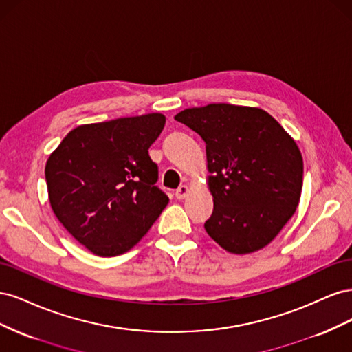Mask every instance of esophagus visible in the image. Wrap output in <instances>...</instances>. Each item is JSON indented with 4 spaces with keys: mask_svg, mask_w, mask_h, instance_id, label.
Returning a JSON list of instances; mask_svg holds the SVG:
<instances>
[{
    "mask_svg": "<svg viewBox=\"0 0 352 352\" xmlns=\"http://www.w3.org/2000/svg\"><path fill=\"white\" fill-rule=\"evenodd\" d=\"M188 194H189V188H188L186 185H180V186L176 189V192H175V195H176L177 199H185V198L188 197Z\"/></svg>",
    "mask_w": 352,
    "mask_h": 352,
    "instance_id": "34e87169",
    "label": "esophagus"
}]
</instances>
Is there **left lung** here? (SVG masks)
I'll use <instances>...</instances> for the list:
<instances>
[{"label":"left lung","mask_w":352,"mask_h":352,"mask_svg":"<svg viewBox=\"0 0 352 352\" xmlns=\"http://www.w3.org/2000/svg\"><path fill=\"white\" fill-rule=\"evenodd\" d=\"M175 119L206 142L210 238L241 255L269 245L301 198L302 155L291 135L267 111L243 105L208 104Z\"/></svg>","instance_id":"1"}]
</instances>
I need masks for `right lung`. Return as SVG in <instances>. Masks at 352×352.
<instances>
[{
	"mask_svg": "<svg viewBox=\"0 0 352 352\" xmlns=\"http://www.w3.org/2000/svg\"><path fill=\"white\" fill-rule=\"evenodd\" d=\"M166 124L160 113L78 126L50 155L48 198L56 217L92 254L133 248L168 204L148 150Z\"/></svg>",
	"mask_w": 352,
	"mask_h": 352,
	"instance_id": "right-lung-1",
	"label": "right lung"
}]
</instances>
